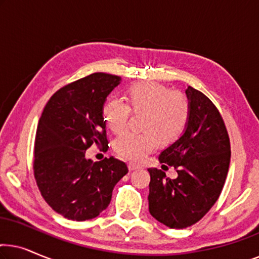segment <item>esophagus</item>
<instances>
[{"instance_id": "obj_1", "label": "esophagus", "mask_w": 259, "mask_h": 259, "mask_svg": "<svg viewBox=\"0 0 259 259\" xmlns=\"http://www.w3.org/2000/svg\"><path fill=\"white\" fill-rule=\"evenodd\" d=\"M138 168H140V166H138L136 164H132V162H131V164H128V169H130V171H136V169H138Z\"/></svg>"}]
</instances>
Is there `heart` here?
<instances>
[{"label": "heart", "mask_w": 259, "mask_h": 259, "mask_svg": "<svg viewBox=\"0 0 259 259\" xmlns=\"http://www.w3.org/2000/svg\"><path fill=\"white\" fill-rule=\"evenodd\" d=\"M127 102L112 98L102 108V116L109 131L119 133L125 128L134 112L145 111L144 132H125L116 138L113 147L116 153L131 161H140L161 144L178 140L190 119V101L182 92L172 91L157 82L134 84L127 92Z\"/></svg>", "instance_id": "1"}]
</instances>
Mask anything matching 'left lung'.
<instances>
[{
    "instance_id": "obj_1",
    "label": "left lung",
    "mask_w": 259,
    "mask_h": 259,
    "mask_svg": "<svg viewBox=\"0 0 259 259\" xmlns=\"http://www.w3.org/2000/svg\"><path fill=\"white\" fill-rule=\"evenodd\" d=\"M185 93L191 108L189 123L182 137L159 155L161 167L173 166L178 177L169 179L161 169L148 168L150 213L171 229L196 224L213 206L231 157L228 131L213 102L191 86Z\"/></svg>"
}]
</instances>
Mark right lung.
<instances>
[{
    "instance_id": "right-lung-1",
    "label": "right lung",
    "mask_w": 259,
    "mask_h": 259,
    "mask_svg": "<svg viewBox=\"0 0 259 259\" xmlns=\"http://www.w3.org/2000/svg\"><path fill=\"white\" fill-rule=\"evenodd\" d=\"M120 81L106 73L74 81L49 99L38 120L34 176L47 204L67 219L83 222L100 214L128 172L113 157L95 162L84 157L93 144L107 151L102 108Z\"/></svg>"
}]
</instances>
